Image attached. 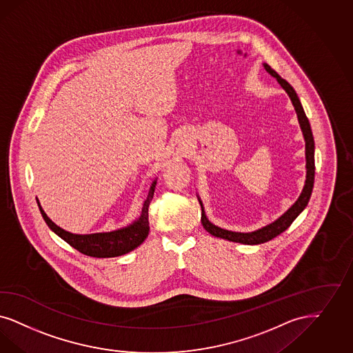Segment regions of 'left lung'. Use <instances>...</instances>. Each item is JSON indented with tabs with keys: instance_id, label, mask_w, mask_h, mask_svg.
<instances>
[{
	"instance_id": "1",
	"label": "left lung",
	"mask_w": 353,
	"mask_h": 353,
	"mask_svg": "<svg viewBox=\"0 0 353 353\" xmlns=\"http://www.w3.org/2000/svg\"><path fill=\"white\" fill-rule=\"evenodd\" d=\"M263 66H265V69L268 70V73L276 78V81L279 82L280 85L285 90V92L291 97L292 104H293V107L296 110L297 119H299L301 130H303V134H304L305 150H306V170H306V181H305L303 193L299 196V199L294 202V205L284 215H281L276 221L268 224L266 227H263L262 230H258V231L252 232V233L225 231V230H221L219 227L214 225L212 223H210L207 220L205 211H203V206H202V202L199 201V205H201V208H202L201 221H202L203 228L208 233H211L215 237L230 240V241H233V243H246V245H258V243H268L270 240H272L274 237H276L281 232L285 231L291 225L293 220L299 216V214L304 210L306 205H307V202H309V199H310V195H312V192H313V185H314V173H316L314 139H313V133H312V129H310V123H309V120H307V117L305 114L304 108H303V105L300 103V99L297 97L296 91L293 90V87L285 79H283L279 74L276 73L270 65L263 63Z\"/></svg>"
}]
</instances>
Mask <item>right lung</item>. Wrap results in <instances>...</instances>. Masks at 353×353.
<instances>
[{
    "mask_svg": "<svg viewBox=\"0 0 353 353\" xmlns=\"http://www.w3.org/2000/svg\"><path fill=\"white\" fill-rule=\"evenodd\" d=\"M157 181L151 185L150 193L147 196L146 202L142 208L141 218L134 221L132 225L119 230V231L108 232V233H94V234H73L70 232L63 231L60 227H57L52 220L49 219L47 214L43 211L39 201L37 205L40 208V212L49 228L54 232L57 236H60L63 241L73 246L82 254L97 258H110V256H119L126 254L129 252L138 248L141 243L146 240L150 231V223H148V206L152 201L154 192H155Z\"/></svg>",
    "mask_w": 353,
    "mask_h": 353,
    "instance_id": "add662e5",
    "label": "right lung"
}]
</instances>
